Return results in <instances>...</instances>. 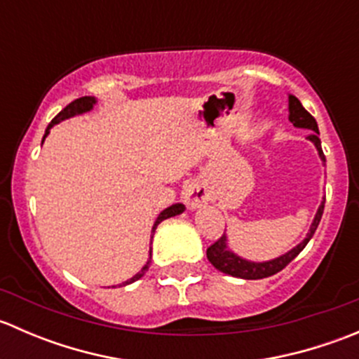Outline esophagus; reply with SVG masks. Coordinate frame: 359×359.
Wrapping results in <instances>:
<instances>
[{"instance_id": "1", "label": "esophagus", "mask_w": 359, "mask_h": 359, "mask_svg": "<svg viewBox=\"0 0 359 359\" xmlns=\"http://www.w3.org/2000/svg\"><path fill=\"white\" fill-rule=\"evenodd\" d=\"M208 193H206L205 186L200 182H196V180H193V182H189V186L184 189V201H186L187 208L189 210H196V208H201L203 205H206L208 203Z\"/></svg>"}]
</instances>
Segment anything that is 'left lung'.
<instances>
[{
	"label": "left lung",
	"instance_id": "1",
	"mask_svg": "<svg viewBox=\"0 0 359 359\" xmlns=\"http://www.w3.org/2000/svg\"><path fill=\"white\" fill-rule=\"evenodd\" d=\"M288 119L293 123L295 128L311 130L313 135H309L307 139L314 144V147H316L318 151V156H320V159L325 165L327 159H325L323 151H321V140L320 137H318L320 135V130H318L316 119L304 109L300 100L297 99L295 95H292V93H288ZM323 208L325 200L321 201L320 206H318L316 215H314L313 222H311L306 238H304L297 247H293L292 250H288L287 253H283V255L274 257V259L271 260H260V262H257V260H248L245 259V257H240L238 253H234L233 250L229 248V238H227V234H224L219 241H215L212 247L206 250V257H208L210 264H212L215 269H219L220 273L224 274H229V276L241 278V280H262V278L273 276V274L280 273L283 267H287L288 264L306 248V245L309 243V240L313 238L314 231L318 229V224H320L321 215H323Z\"/></svg>",
	"mask_w": 359,
	"mask_h": 359
}]
</instances>
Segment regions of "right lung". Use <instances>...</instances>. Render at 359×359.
<instances>
[{"label": "right lung", "instance_id": "right-lung-1", "mask_svg": "<svg viewBox=\"0 0 359 359\" xmlns=\"http://www.w3.org/2000/svg\"><path fill=\"white\" fill-rule=\"evenodd\" d=\"M95 104H97L95 97H81V99H76L74 102H71V104H69V106L64 107V109L60 111L59 114H57L55 118L52 119V123H50V125L46 126L45 135H43V140H41V146H43V142H45L46 137H48L50 130H52L53 126L59 125V123H62V121H66V119H69V118H74V116H79V114H85V112H90V111L93 109V107H95ZM184 210H186V206H184L182 203H173V205H170L168 208H165L161 213H159L158 219L154 220L153 231H151V243H153V236H154V231H156L158 224H161L165 219H170V217L180 215V213H182ZM151 253H153V248H151V245H149V259H147V262L144 264L142 269H140L137 274H133V276L130 278V280H126V281H123V283H119L118 287H126V285H130V283H133V281L140 280V278H142L144 274H146V271L149 269V264H151Z\"/></svg>", "mask_w": 359, "mask_h": 359}]
</instances>
